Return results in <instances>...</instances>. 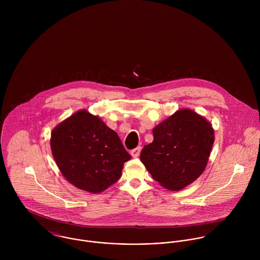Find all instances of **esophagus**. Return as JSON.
<instances>
[{
  "instance_id": "obj_1",
  "label": "esophagus",
  "mask_w": 260,
  "mask_h": 260,
  "mask_svg": "<svg viewBox=\"0 0 260 260\" xmlns=\"http://www.w3.org/2000/svg\"><path fill=\"white\" fill-rule=\"evenodd\" d=\"M140 152H141V147L139 146V147H137V148L133 149L132 151H131V155H132V157H134V158H136V157H138L139 155H140Z\"/></svg>"
}]
</instances>
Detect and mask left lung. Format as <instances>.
Instances as JSON below:
<instances>
[{
    "label": "left lung",
    "mask_w": 260,
    "mask_h": 260,
    "mask_svg": "<svg viewBox=\"0 0 260 260\" xmlns=\"http://www.w3.org/2000/svg\"><path fill=\"white\" fill-rule=\"evenodd\" d=\"M153 137V142L141 151V162L160 185L180 190L204 171L214 131L204 117L182 109L158 124Z\"/></svg>",
    "instance_id": "left-lung-1"
}]
</instances>
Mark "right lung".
<instances>
[{
    "label": "right lung",
    "mask_w": 260,
    "mask_h": 260,
    "mask_svg": "<svg viewBox=\"0 0 260 260\" xmlns=\"http://www.w3.org/2000/svg\"><path fill=\"white\" fill-rule=\"evenodd\" d=\"M51 150L63 176L79 189L100 193L119 180L131 156L98 117L77 112L52 132Z\"/></svg>",
    "instance_id": "obj_1"
}]
</instances>
